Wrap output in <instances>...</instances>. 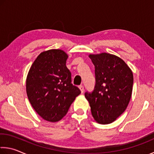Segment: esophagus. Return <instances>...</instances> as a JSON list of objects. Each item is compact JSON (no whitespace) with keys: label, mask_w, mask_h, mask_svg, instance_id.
<instances>
[{"label":"esophagus","mask_w":154,"mask_h":154,"mask_svg":"<svg viewBox=\"0 0 154 154\" xmlns=\"http://www.w3.org/2000/svg\"><path fill=\"white\" fill-rule=\"evenodd\" d=\"M79 88L80 90H81L82 93H83V92H84V86H83V85H80V86H79Z\"/></svg>","instance_id":"esophagus-1"}]
</instances>
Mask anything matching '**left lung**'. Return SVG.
Segmentation results:
<instances>
[{
  "label": "left lung",
  "mask_w": 154,
  "mask_h": 154,
  "mask_svg": "<svg viewBox=\"0 0 154 154\" xmlns=\"http://www.w3.org/2000/svg\"><path fill=\"white\" fill-rule=\"evenodd\" d=\"M94 65L95 84L92 92H85L92 115L100 124H109L128 107L132 92L133 73L120 57L107 53L89 55Z\"/></svg>",
  "instance_id": "left-lung-1"
}]
</instances>
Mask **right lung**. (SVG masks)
Returning <instances> with one entry per match:
<instances>
[{
  "mask_svg": "<svg viewBox=\"0 0 154 154\" xmlns=\"http://www.w3.org/2000/svg\"><path fill=\"white\" fill-rule=\"evenodd\" d=\"M68 55L60 49L41 53L29 69L26 94L31 106L43 119L60 121L81 93L71 84V73L66 66Z\"/></svg>",
  "mask_w": 154,
  "mask_h": 154,
  "instance_id": "right-lung-1",
  "label": "right lung"
}]
</instances>
